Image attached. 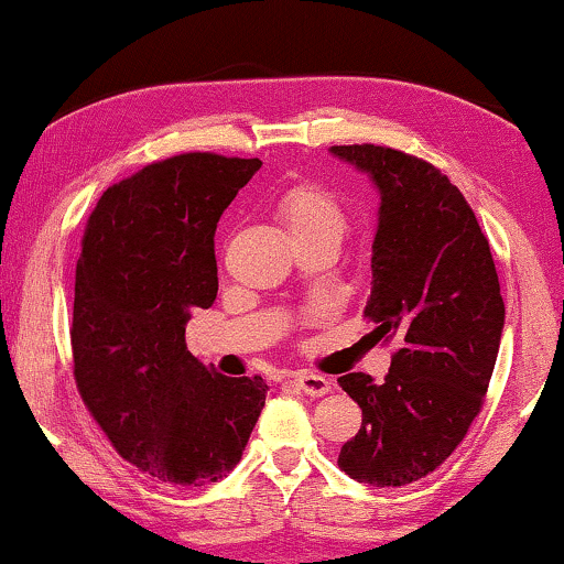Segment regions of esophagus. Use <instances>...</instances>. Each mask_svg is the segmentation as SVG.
<instances>
[{"label":"esophagus","instance_id":"1","mask_svg":"<svg viewBox=\"0 0 564 564\" xmlns=\"http://www.w3.org/2000/svg\"><path fill=\"white\" fill-rule=\"evenodd\" d=\"M292 378H295L300 391H305L308 397H326L332 391V378L318 376V372H295Z\"/></svg>","mask_w":564,"mask_h":564}]
</instances>
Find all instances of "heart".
<instances>
[{
	"instance_id": "1",
	"label": "heart",
	"mask_w": 564,
	"mask_h": 564,
	"mask_svg": "<svg viewBox=\"0 0 564 564\" xmlns=\"http://www.w3.org/2000/svg\"><path fill=\"white\" fill-rule=\"evenodd\" d=\"M276 217L282 219L290 240L311 236H332L339 240L347 228V217L336 196L313 184L288 188L276 202Z\"/></svg>"
}]
</instances>
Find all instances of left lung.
Instances as JSON below:
<instances>
[{
    "label": "left lung",
    "instance_id": "obj_1",
    "mask_svg": "<svg viewBox=\"0 0 564 564\" xmlns=\"http://www.w3.org/2000/svg\"><path fill=\"white\" fill-rule=\"evenodd\" d=\"M332 152L368 173L380 194L365 318L399 339L383 383L347 372L362 409L339 469L370 487L427 477L469 433L492 378L506 303L492 251L464 194L435 165L376 144Z\"/></svg>",
    "mask_w": 564,
    "mask_h": 564
}]
</instances>
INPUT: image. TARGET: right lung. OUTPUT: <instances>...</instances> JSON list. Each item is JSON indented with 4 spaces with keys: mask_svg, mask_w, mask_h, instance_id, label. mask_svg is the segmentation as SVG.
<instances>
[{
    "mask_svg": "<svg viewBox=\"0 0 564 564\" xmlns=\"http://www.w3.org/2000/svg\"><path fill=\"white\" fill-rule=\"evenodd\" d=\"M259 158L186 152L113 184L87 219L72 357L87 412L121 458L178 487L228 477L264 409V378H228L186 349L217 297L215 230Z\"/></svg>",
    "mask_w": 564,
    "mask_h": 564,
    "instance_id": "add662e5",
    "label": "right lung"
}]
</instances>
